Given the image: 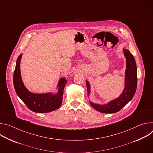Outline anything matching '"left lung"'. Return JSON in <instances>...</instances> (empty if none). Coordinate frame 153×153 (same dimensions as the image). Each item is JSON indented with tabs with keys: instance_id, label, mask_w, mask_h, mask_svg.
<instances>
[{
	"instance_id": "8db88e82",
	"label": "left lung",
	"mask_w": 153,
	"mask_h": 153,
	"mask_svg": "<svg viewBox=\"0 0 153 153\" xmlns=\"http://www.w3.org/2000/svg\"><path fill=\"white\" fill-rule=\"evenodd\" d=\"M123 53L126 58V70L125 72V87L122 93L116 99H113L105 104H98L91 102V105L96 110L102 113L111 114L120 111L131 100L136 93L137 77V66L135 59L130 51L123 48ZM88 97L91 93V86L89 82L86 80Z\"/></svg>"
}]
</instances>
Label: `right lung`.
<instances>
[{"label": "right lung", "mask_w": 153, "mask_h": 153, "mask_svg": "<svg viewBox=\"0 0 153 153\" xmlns=\"http://www.w3.org/2000/svg\"><path fill=\"white\" fill-rule=\"evenodd\" d=\"M22 54L17 59L13 76V83L16 94L32 111L44 113L53 111L62 103L63 90L67 80L61 77L56 88L57 91L44 93H35L30 91L25 86L20 73V61Z\"/></svg>", "instance_id": "right-lung-1"}]
</instances>
